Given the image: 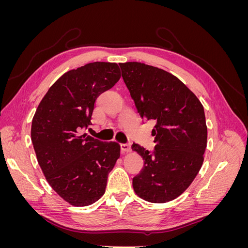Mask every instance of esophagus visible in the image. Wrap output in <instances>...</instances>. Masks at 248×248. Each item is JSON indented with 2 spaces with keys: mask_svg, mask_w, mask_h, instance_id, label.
Returning a JSON list of instances; mask_svg holds the SVG:
<instances>
[{
  "mask_svg": "<svg viewBox=\"0 0 248 248\" xmlns=\"http://www.w3.org/2000/svg\"><path fill=\"white\" fill-rule=\"evenodd\" d=\"M121 150L123 153H130L131 152V147L128 144H121Z\"/></svg>",
  "mask_w": 248,
  "mask_h": 248,
  "instance_id": "obj_1",
  "label": "esophagus"
}]
</instances>
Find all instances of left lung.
<instances>
[{"instance_id":"1","label":"left lung","mask_w":248,"mask_h":248,"mask_svg":"<svg viewBox=\"0 0 248 248\" xmlns=\"http://www.w3.org/2000/svg\"><path fill=\"white\" fill-rule=\"evenodd\" d=\"M141 119L153 120L155 150L131 146L144 159L133 190L150 202H168L188 188L204 162L207 125L202 104L171 73L139 62L120 63Z\"/></svg>"}]
</instances>
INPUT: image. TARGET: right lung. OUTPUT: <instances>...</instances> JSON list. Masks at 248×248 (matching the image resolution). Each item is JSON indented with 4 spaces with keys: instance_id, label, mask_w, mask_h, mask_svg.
I'll list each match as a JSON object with an SVG mask.
<instances>
[{
    "instance_id": "add662e5",
    "label": "right lung",
    "mask_w": 248,
    "mask_h": 248,
    "mask_svg": "<svg viewBox=\"0 0 248 248\" xmlns=\"http://www.w3.org/2000/svg\"><path fill=\"white\" fill-rule=\"evenodd\" d=\"M121 78L118 64L94 62L64 73L40 101L31 139L44 177L71 206L85 207L106 192L120 157L116 141H100L80 129L91 125L98 96Z\"/></svg>"
}]
</instances>
